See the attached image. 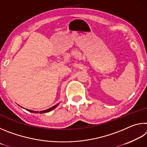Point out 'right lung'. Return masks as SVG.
Wrapping results in <instances>:
<instances>
[{
  "instance_id": "obj_1",
  "label": "right lung",
  "mask_w": 147,
  "mask_h": 147,
  "mask_svg": "<svg viewBox=\"0 0 147 147\" xmlns=\"http://www.w3.org/2000/svg\"><path fill=\"white\" fill-rule=\"evenodd\" d=\"M59 103L57 104H56L55 106H54L53 107H51V108H50L47 109H45V110L40 111H33V110H31V109H26L27 111H30V112H32V113H48V112H49V111H51L53 110V109H54V108H56V107L59 105ZM21 108H22V107H21Z\"/></svg>"
}]
</instances>
